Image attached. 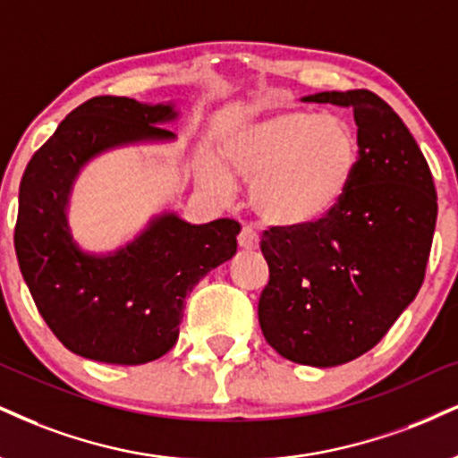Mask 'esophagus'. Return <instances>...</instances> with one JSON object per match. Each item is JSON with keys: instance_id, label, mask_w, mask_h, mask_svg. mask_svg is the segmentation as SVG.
Returning a JSON list of instances; mask_svg holds the SVG:
<instances>
[{"instance_id": "34e87169", "label": "esophagus", "mask_w": 458, "mask_h": 458, "mask_svg": "<svg viewBox=\"0 0 458 458\" xmlns=\"http://www.w3.org/2000/svg\"><path fill=\"white\" fill-rule=\"evenodd\" d=\"M239 247H241V250H247V251L258 250V234L253 233L251 225H243V228H241Z\"/></svg>"}]
</instances>
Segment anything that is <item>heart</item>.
I'll use <instances>...</instances> for the list:
<instances>
[{"instance_id": "1", "label": "heart", "mask_w": 458, "mask_h": 458, "mask_svg": "<svg viewBox=\"0 0 458 458\" xmlns=\"http://www.w3.org/2000/svg\"><path fill=\"white\" fill-rule=\"evenodd\" d=\"M222 159L251 181L250 202L258 217L299 228L322 219L344 198L358 164V139L339 114L282 110L230 131ZM202 179L217 196L233 191L230 174L211 159Z\"/></svg>"}]
</instances>
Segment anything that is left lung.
Wrapping results in <instances>:
<instances>
[{
    "mask_svg": "<svg viewBox=\"0 0 458 458\" xmlns=\"http://www.w3.org/2000/svg\"><path fill=\"white\" fill-rule=\"evenodd\" d=\"M307 102L354 110L358 164L337 207L299 228L264 230L268 284L258 319L268 345L299 365L337 367L376 348L420 290L437 194L399 114L367 89Z\"/></svg>",
    "mask_w": 458,
    "mask_h": 458,
    "instance_id": "obj_1",
    "label": "left lung"
}]
</instances>
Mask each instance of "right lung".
Returning <instances> with one entry per match:
<instances>
[{
    "label": "right lung",
    "mask_w": 458,
    "mask_h": 458,
    "mask_svg": "<svg viewBox=\"0 0 458 458\" xmlns=\"http://www.w3.org/2000/svg\"><path fill=\"white\" fill-rule=\"evenodd\" d=\"M170 104L98 96L65 117L34 153L19 187L14 250L38 311L74 354L108 365H142L179 339L185 296L236 253L241 225L215 219L191 225L159 215L134 243L91 256L72 241L65 207L76 174L106 148L173 140L159 123Z\"/></svg>",
    "instance_id": "add662e5"
}]
</instances>
